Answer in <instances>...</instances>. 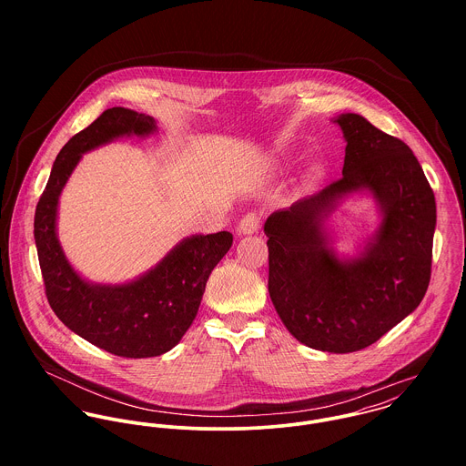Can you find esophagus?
Masks as SVG:
<instances>
[{
  "instance_id": "obj_1",
  "label": "esophagus",
  "mask_w": 466,
  "mask_h": 466,
  "mask_svg": "<svg viewBox=\"0 0 466 466\" xmlns=\"http://www.w3.org/2000/svg\"><path fill=\"white\" fill-rule=\"evenodd\" d=\"M260 226V215L258 213H248L238 222V233L240 235H253L258 231Z\"/></svg>"
}]
</instances>
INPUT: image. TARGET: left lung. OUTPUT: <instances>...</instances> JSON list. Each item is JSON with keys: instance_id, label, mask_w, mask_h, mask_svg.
<instances>
[{"instance_id": "1", "label": "left lung", "mask_w": 466, "mask_h": 466, "mask_svg": "<svg viewBox=\"0 0 466 466\" xmlns=\"http://www.w3.org/2000/svg\"><path fill=\"white\" fill-rule=\"evenodd\" d=\"M346 150L342 177L267 217L268 296L301 344L351 353L377 342L421 303L432 266L434 192L412 150L364 116L333 118ZM364 193L380 224L353 258L332 248L326 222Z\"/></svg>"}]
</instances>
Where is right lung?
Segmentation results:
<instances>
[{
  "mask_svg": "<svg viewBox=\"0 0 466 466\" xmlns=\"http://www.w3.org/2000/svg\"><path fill=\"white\" fill-rule=\"evenodd\" d=\"M156 120L127 107L104 111L59 152L37 202L34 238L46 298L56 316L87 342L127 359L172 350L194 323L206 281L229 251L233 235H192L176 244L147 272L126 283H93L67 262L57 237L59 198L82 154L124 136L145 137Z\"/></svg>",
  "mask_w": 466,
  "mask_h": 466,
  "instance_id": "obj_1",
  "label": "right lung"
}]
</instances>
